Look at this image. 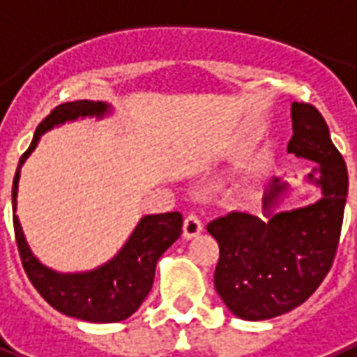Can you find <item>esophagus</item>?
Wrapping results in <instances>:
<instances>
[{
	"label": "esophagus",
	"mask_w": 357,
	"mask_h": 357,
	"mask_svg": "<svg viewBox=\"0 0 357 357\" xmlns=\"http://www.w3.org/2000/svg\"><path fill=\"white\" fill-rule=\"evenodd\" d=\"M182 233H184V238H195L199 234L203 233V222L199 220L195 214H190V216L184 220V227H182Z\"/></svg>",
	"instance_id": "1"
}]
</instances>
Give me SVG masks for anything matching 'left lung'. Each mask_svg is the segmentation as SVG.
Wrapping results in <instances>:
<instances>
[{"mask_svg":"<svg viewBox=\"0 0 357 357\" xmlns=\"http://www.w3.org/2000/svg\"><path fill=\"white\" fill-rule=\"evenodd\" d=\"M287 151L311 160L309 184L320 188L313 204L278 212L289 182L272 178L262 197L264 216L229 212L206 225L220 244L214 287L242 320H268L302 305L330 272L341 236L348 173L319 109L294 102Z\"/></svg>","mask_w":357,"mask_h":357,"instance_id":"left-lung-1","label":"left lung"}]
</instances>
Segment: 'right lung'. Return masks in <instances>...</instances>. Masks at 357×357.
I'll return each mask as SVG.
<instances>
[{"instance_id":"right-lung-1","label":"right lung","mask_w":357,"mask_h":357,"mask_svg":"<svg viewBox=\"0 0 357 357\" xmlns=\"http://www.w3.org/2000/svg\"><path fill=\"white\" fill-rule=\"evenodd\" d=\"M112 106L100 100H76L61 104L38 124L37 132L26 153L22 154L20 164L13 181V210H15V234L22 264L27 278L37 289L38 294L54 309L66 317L85 320V322H121L134 314L143 300L153 289L156 262L167 248L182 233L181 212H165L143 216L130 234L126 244L117 255L106 264L89 270V272L61 273L44 266L33 255L27 245L22 225L16 216V197H18V181L24 162L35 151L38 139L44 132L59 126L68 121L84 117L102 119L109 115Z\"/></svg>"}]
</instances>
